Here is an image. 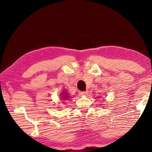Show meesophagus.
Listing matches in <instances>:
<instances>
[{"label": "esophagus", "instance_id": "esophagus-1", "mask_svg": "<svg viewBox=\"0 0 152 152\" xmlns=\"http://www.w3.org/2000/svg\"><path fill=\"white\" fill-rule=\"evenodd\" d=\"M79 94L81 96H86L88 94V92L87 91H85V92H81V91H80V92H79Z\"/></svg>", "mask_w": 152, "mask_h": 152}]
</instances>
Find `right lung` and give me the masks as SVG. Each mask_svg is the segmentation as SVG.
<instances>
[{"instance_id":"1","label":"right lung","mask_w":152,"mask_h":152,"mask_svg":"<svg viewBox=\"0 0 152 152\" xmlns=\"http://www.w3.org/2000/svg\"><path fill=\"white\" fill-rule=\"evenodd\" d=\"M61 96V99H62V100H68L69 98V94L67 92H65V91H64V92L61 93V94H60Z\"/></svg>"}]
</instances>
